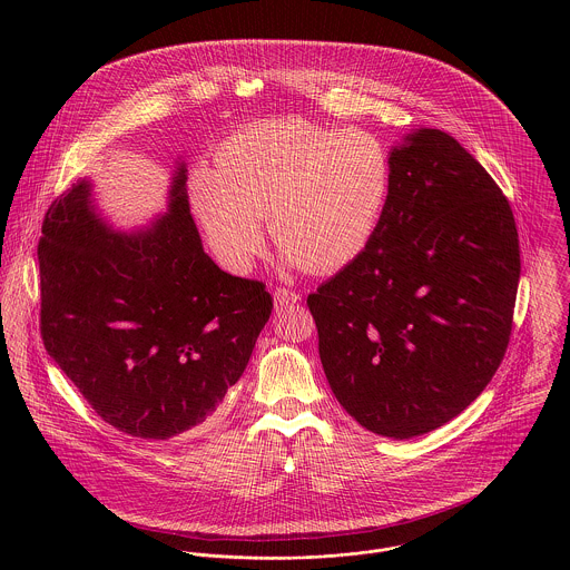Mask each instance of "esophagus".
I'll use <instances>...</instances> for the list:
<instances>
[{"label":"esophagus","mask_w":570,"mask_h":570,"mask_svg":"<svg viewBox=\"0 0 570 570\" xmlns=\"http://www.w3.org/2000/svg\"><path fill=\"white\" fill-rule=\"evenodd\" d=\"M301 301V296L287 287H278L274 292V303H276V309L278 307H287V305H296Z\"/></svg>","instance_id":"obj_1"}]
</instances>
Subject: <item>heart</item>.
I'll list each match as a JSON object with an SVG mask.
<instances>
[{"label":"heart","mask_w":570,"mask_h":570,"mask_svg":"<svg viewBox=\"0 0 570 570\" xmlns=\"http://www.w3.org/2000/svg\"><path fill=\"white\" fill-rule=\"evenodd\" d=\"M188 193L226 269H249L267 217L289 265L331 274L357 261L375 239L393 193V163L386 145L368 131L276 118L224 140L215 168L195 170Z\"/></svg>","instance_id":"heart-1"}]
</instances>
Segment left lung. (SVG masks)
I'll list each match as a JSON object with an SVG mask.
<instances>
[{
    "mask_svg": "<svg viewBox=\"0 0 570 570\" xmlns=\"http://www.w3.org/2000/svg\"><path fill=\"white\" fill-rule=\"evenodd\" d=\"M391 163L375 239L307 305L335 400L366 430L412 439L461 414L500 366L520 245L507 197L445 131L407 134Z\"/></svg>",
    "mask_w": 570,
    "mask_h": 570,
    "instance_id": "left-lung-1",
    "label": "left lung"
}]
</instances>
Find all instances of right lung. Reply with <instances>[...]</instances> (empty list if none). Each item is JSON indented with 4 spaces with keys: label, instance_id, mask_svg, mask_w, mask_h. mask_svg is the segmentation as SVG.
Listing matches in <instances>:
<instances>
[{
    "label": "right lung",
    "instance_id": "add662e5",
    "mask_svg": "<svg viewBox=\"0 0 570 570\" xmlns=\"http://www.w3.org/2000/svg\"><path fill=\"white\" fill-rule=\"evenodd\" d=\"M37 247L41 337L87 404L125 434L166 441L204 425L244 375L272 296L204 252L177 164L168 210L125 235L89 179L52 202Z\"/></svg>",
    "mask_w": 570,
    "mask_h": 570
}]
</instances>
